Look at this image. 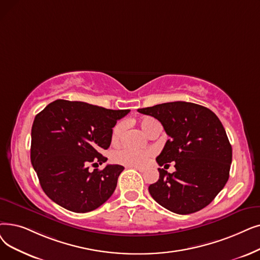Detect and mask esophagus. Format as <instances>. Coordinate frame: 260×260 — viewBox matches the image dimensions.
<instances>
[{
    "label": "esophagus",
    "mask_w": 260,
    "mask_h": 260,
    "mask_svg": "<svg viewBox=\"0 0 260 260\" xmlns=\"http://www.w3.org/2000/svg\"><path fill=\"white\" fill-rule=\"evenodd\" d=\"M135 169H136L137 171H139V172H144L145 171V169H143V168H139V167H135Z\"/></svg>",
    "instance_id": "1"
}]
</instances>
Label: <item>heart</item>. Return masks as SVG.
I'll return each instance as SVG.
<instances>
[{
  "instance_id": "b5f03b06",
  "label": "heart",
  "mask_w": 260,
  "mask_h": 260,
  "mask_svg": "<svg viewBox=\"0 0 260 260\" xmlns=\"http://www.w3.org/2000/svg\"><path fill=\"white\" fill-rule=\"evenodd\" d=\"M140 126L146 134L151 135V133L157 126H159V123L151 117H146L140 121ZM126 128H127L126 120H122L116 124L111 132L112 143H118L123 138ZM152 156H153L152 150H133L128 148H124L114 152V154H112V160L117 164L126 166V167H142L148 162V160Z\"/></svg>"
}]
</instances>
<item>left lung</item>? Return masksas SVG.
<instances>
[{
  "label": "left lung",
  "instance_id": "1",
  "mask_svg": "<svg viewBox=\"0 0 260 260\" xmlns=\"http://www.w3.org/2000/svg\"><path fill=\"white\" fill-rule=\"evenodd\" d=\"M138 111L159 121L170 137L157 164L175 162L173 173L158 169L159 179L149 186L152 198L178 214L206 207L226 184L232 164V145L219 118L204 106L182 101Z\"/></svg>",
  "mask_w": 260,
  "mask_h": 260
}]
</instances>
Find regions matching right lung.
Segmentation results:
<instances>
[{
	"mask_svg": "<svg viewBox=\"0 0 260 260\" xmlns=\"http://www.w3.org/2000/svg\"><path fill=\"white\" fill-rule=\"evenodd\" d=\"M128 112L56 100L35 117L30 161L44 193L56 204L88 212L114 193L124 167L107 165L89 172L88 166L107 160L101 153L109 148L112 127Z\"/></svg>",
	"mask_w": 260,
	"mask_h": 260,
	"instance_id": "obj_1",
	"label": "right lung"
}]
</instances>
